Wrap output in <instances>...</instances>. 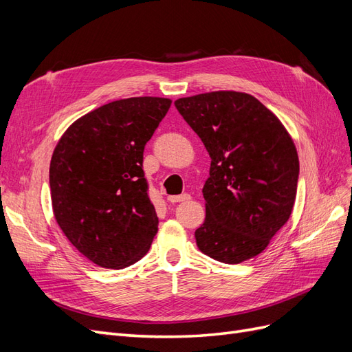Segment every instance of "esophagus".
I'll use <instances>...</instances> for the list:
<instances>
[{
    "label": "esophagus",
    "instance_id": "34e87169",
    "mask_svg": "<svg viewBox=\"0 0 352 352\" xmlns=\"http://www.w3.org/2000/svg\"><path fill=\"white\" fill-rule=\"evenodd\" d=\"M190 198L189 194H182V195H175V197H168L170 202H182V201H188Z\"/></svg>",
    "mask_w": 352,
    "mask_h": 352
}]
</instances>
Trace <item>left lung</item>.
I'll list each match as a JSON object with an SVG mask.
<instances>
[{
  "mask_svg": "<svg viewBox=\"0 0 352 352\" xmlns=\"http://www.w3.org/2000/svg\"><path fill=\"white\" fill-rule=\"evenodd\" d=\"M175 105L211 158L198 248L226 264L255 257L291 217L300 175L292 138L245 92L198 94Z\"/></svg>",
  "mask_w": 352,
  "mask_h": 352,
  "instance_id": "8db88e82",
  "label": "left lung"
}]
</instances>
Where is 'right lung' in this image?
Returning <instances> with one entry per match:
<instances>
[{
	"instance_id": "1",
	"label": "right lung",
	"mask_w": 352,
	"mask_h": 352,
	"mask_svg": "<svg viewBox=\"0 0 352 352\" xmlns=\"http://www.w3.org/2000/svg\"><path fill=\"white\" fill-rule=\"evenodd\" d=\"M172 100L133 97L82 116L52 153V211L82 255L105 269L141 260L158 230L148 197L144 148Z\"/></svg>"
}]
</instances>
